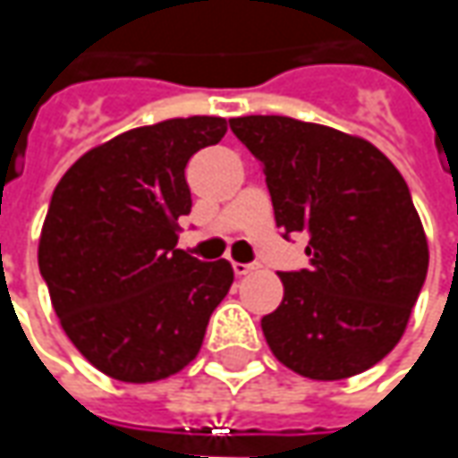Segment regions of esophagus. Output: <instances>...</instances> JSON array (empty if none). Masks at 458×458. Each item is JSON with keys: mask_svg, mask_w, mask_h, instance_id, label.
<instances>
[{"mask_svg": "<svg viewBox=\"0 0 458 458\" xmlns=\"http://www.w3.org/2000/svg\"><path fill=\"white\" fill-rule=\"evenodd\" d=\"M232 267H234V275H239V277H244V275H250L252 270H257V265H244V262H234Z\"/></svg>", "mask_w": 458, "mask_h": 458, "instance_id": "obj_1", "label": "esophagus"}]
</instances>
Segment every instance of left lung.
<instances>
[{
	"label": "left lung",
	"mask_w": 458,
	"mask_h": 458,
	"mask_svg": "<svg viewBox=\"0 0 458 458\" xmlns=\"http://www.w3.org/2000/svg\"><path fill=\"white\" fill-rule=\"evenodd\" d=\"M232 132L262 163L275 224L308 234L310 267L280 273L283 303L262 318L280 364L346 379L387 357L428 273V239L408 183L354 134L291 116H237Z\"/></svg>",
	"instance_id": "8db88e82"
}]
</instances>
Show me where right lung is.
<instances>
[{"mask_svg": "<svg viewBox=\"0 0 458 458\" xmlns=\"http://www.w3.org/2000/svg\"><path fill=\"white\" fill-rule=\"evenodd\" d=\"M224 134L221 116L137 127L81 155L53 191L40 275L65 336L109 377L142 385L181 372L234 283L226 259L175 250L191 211L185 165Z\"/></svg>", "mask_w": 458, "mask_h": 458, "instance_id": "right-lung-1", "label": "right lung"}]
</instances>
